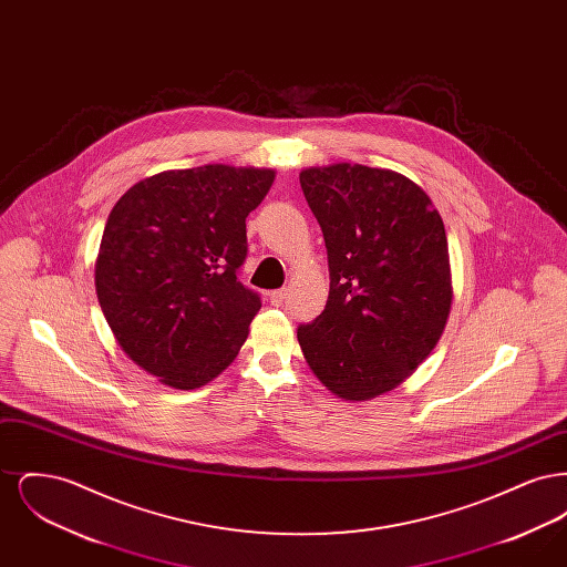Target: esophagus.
<instances>
[{
  "mask_svg": "<svg viewBox=\"0 0 567 567\" xmlns=\"http://www.w3.org/2000/svg\"><path fill=\"white\" fill-rule=\"evenodd\" d=\"M285 297H287V291H285V289H276V291H271V293H270L271 306H280V303H282V301H285Z\"/></svg>",
  "mask_w": 567,
  "mask_h": 567,
  "instance_id": "1",
  "label": "esophagus"
}]
</instances>
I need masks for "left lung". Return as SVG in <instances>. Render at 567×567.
I'll list each match as a JSON object with an SVG mask.
<instances>
[{"label": "left lung", "instance_id": "1", "mask_svg": "<svg viewBox=\"0 0 567 567\" xmlns=\"http://www.w3.org/2000/svg\"><path fill=\"white\" fill-rule=\"evenodd\" d=\"M323 229L329 297L297 340L312 374L344 402L395 389L435 349L453 303L442 216L404 174L359 163L299 172Z\"/></svg>", "mask_w": 567, "mask_h": 567}]
</instances>
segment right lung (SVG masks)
I'll return each mask as SVG.
<instances>
[{"label":"right lung","instance_id":"right-lung-1","mask_svg":"<svg viewBox=\"0 0 567 567\" xmlns=\"http://www.w3.org/2000/svg\"><path fill=\"white\" fill-rule=\"evenodd\" d=\"M274 176L223 163L167 169L135 183L110 210L97 299L118 347L162 384L204 386L243 349L261 308L236 276L246 216Z\"/></svg>","mask_w":567,"mask_h":567}]
</instances>
